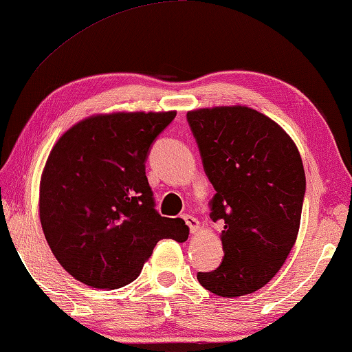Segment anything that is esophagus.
<instances>
[{"instance_id":"1","label":"esophagus","mask_w":352,"mask_h":352,"mask_svg":"<svg viewBox=\"0 0 352 352\" xmlns=\"http://www.w3.org/2000/svg\"><path fill=\"white\" fill-rule=\"evenodd\" d=\"M183 220H184V222H186V225L189 226L190 233H192V234L197 233V231H199V220H197V219L192 217V216H189V214H184Z\"/></svg>"}]
</instances>
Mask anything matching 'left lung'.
<instances>
[{
	"label": "left lung",
	"mask_w": 352,
	"mask_h": 352,
	"mask_svg": "<svg viewBox=\"0 0 352 352\" xmlns=\"http://www.w3.org/2000/svg\"><path fill=\"white\" fill-rule=\"evenodd\" d=\"M186 118L216 189L210 216L223 223L222 264L197 279L219 296L253 294L295 245L306 192L300 152L275 121L250 107L199 109Z\"/></svg>",
	"instance_id": "left-lung-1"
}]
</instances>
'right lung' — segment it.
I'll list each match as a JSON object with an SVG mask.
<instances>
[{
	"instance_id": "1",
	"label": "right lung",
	"mask_w": 352,
	"mask_h": 352,
	"mask_svg": "<svg viewBox=\"0 0 352 352\" xmlns=\"http://www.w3.org/2000/svg\"><path fill=\"white\" fill-rule=\"evenodd\" d=\"M175 115H94L52 147L40 180V222L51 252L77 281L124 287L140 276L158 241L188 239L183 219L155 210L146 177L148 151Z\"/></svg>"
}]
</instances>
